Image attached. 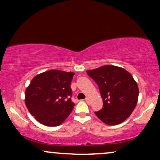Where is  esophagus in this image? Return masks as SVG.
Returning <instances> with one entry per match:
<instances>
[{"mask_svg":"<svg viewBox=\"0 0 160 160\" xmlns=\"http://www.w3.org/2000/svg\"><path fill=\"white\" fill-rule=\"evenodd\" d=\"M85 101H86L87 103H90V98H89V97H87L86 98H85Z\"/></svg>","mask_w":160,"mask_h":160,"instance_id":"esophagus-1","label":"esophagus"}]
</instances>
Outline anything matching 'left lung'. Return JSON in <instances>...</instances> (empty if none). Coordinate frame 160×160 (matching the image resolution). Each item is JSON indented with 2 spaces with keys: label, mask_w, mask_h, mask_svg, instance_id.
<instances>
[{
  "label": "left lung",
  "mask_w": 160,
  "mask_h": 160,
  "mask_svg": "<svg viewBox=\"0 0 160 160\" xmlns=\"http://www.w3.org/2000/svg\"><path fill=\"white\" fill-rule=\"evenodd\" d=\"M87 73L98 84L103 102L101 110L95 112L96 116L108 125L125 121L138 98V87L132 75L114 65H104Z\"/></svg>",
  "instance_id": "left-lung-1"
}]
</instances>
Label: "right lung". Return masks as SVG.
Listing matches in <instances>:
<instances>
[{"mask_svg": "<svg viewBox=\"0 0 160 160\" xmlns=\"http://www.w3.org/2000/svg\"><path fill=\"white\" fill-rule=\"evenodd\" d=\"M75 73L50 70L35 76L25 91V105L37 121L60 125L73 110L71 81Z\"/></svg>", "mask_w": 160, "mask_h": 160, "instance_id": "1", "label": "right lung"}]
</instances>
